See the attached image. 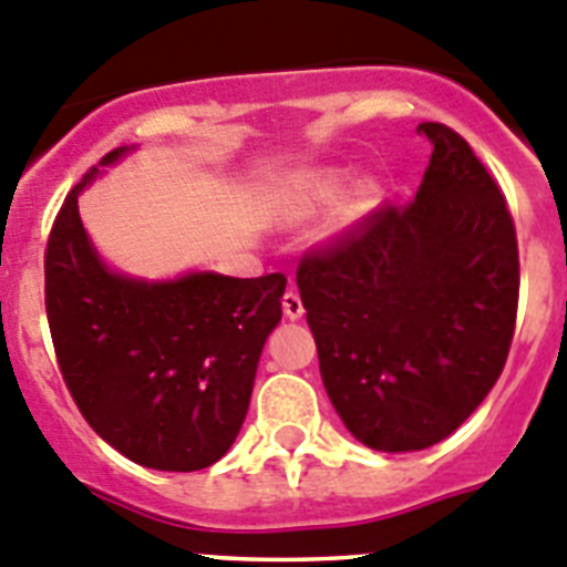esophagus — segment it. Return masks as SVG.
<instances>
[{
  "mask_svg": "<svg viewBox=\"0 0 567 567\" xmlns=\"http://www.w3.org/2000/svg\"><path fill=\"white\" fill-rule=\"evenodd\" d=\"M303 300H300V295L295 292V289H289L287 295H284V315L289 317V320H300L303 317Z\"/></svg>",
  "mask_w": 567,
  "mask_h": 567,
  "instance_id": "34e87169",
  "label": "esophagus"
}]
</instances>
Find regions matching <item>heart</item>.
<instances>
[{"label": "heart", "instance_id": "heart-1", "mask_svg": "<svg viewBox=\"0 0 567 567\" xmlns=\"http://www.w3.org/2000/svg\"><path fill=\"white\" fill-rule=\"evenodd\" d=\"M342 186L344 181L337 175V172H309V175H300L298 181L289 186L284 212H287L289 219L309 217V214L320 212V208H326L328 203H333V199L342 194ZM373 203H375L373 188H361V192L353 197L350 214L368 212Z\"/></svg>", "mask_w": 567, "mask_h": 567}]
</instances>
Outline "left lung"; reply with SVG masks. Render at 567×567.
I'll return each mask as SVG.
<instances>
[{
  "label": "left lung",
  "mask_w": 567,
  "mask_h": 567,
  "mask_svg": "<svg viewBox=\"0 0 567 567\" xmlns=\"http://www.w3.org/2000/svg\"><path fill=\"white\" fill-rule=\"evenodd\" d=\"M414 199L303 252L298 289L328 398L373 451L429 449L487 398L515 337L520 261L498 183L456 131Z\"/></svg>",
  "instance_id": "1"
}]
</instances>
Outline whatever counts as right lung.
<instances>
[{
	"instance_id": "obj_1",
	"label": "right lung",
	"mask_w": 567,
	"mask_h": 567,
	"mask_svg": "<svg viewBox=\"0 0 567 567\" xmlns=\"http://www.w3.org/2000/svg\"><path fill=\"white\" fill-rule=\"evenodd\" d=\"M125 150H111L113 164ZM66 194L44 252V300L58 368L85 423L155 471H203L245 423L258 355L280 322L287 275L194 272L169 284L113 275Z\"/></svg>"
}]
</instances>
